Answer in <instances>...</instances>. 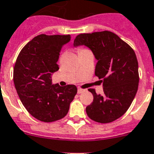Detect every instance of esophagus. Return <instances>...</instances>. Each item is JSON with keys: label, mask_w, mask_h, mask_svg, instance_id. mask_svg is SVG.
Masks as SVG:
<instances>
[{"label": "esophagus", "mask_w": 154, "mask_h": 154, "mask_svg": "<svg viewBox=\"0 0 154 154\" xmlns=\"http://www.w3.org/2000/svg\"><path fill=\"white\" fill-rule=\"evenodd\" d=\"M84 91H85V90H84V89H83V88H78V93H79V94L82 93V92H83Z\"/></svg>", "instance_id": "1"}]
</instances>
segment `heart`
I'll return each mask as SVG.
<instances>
[{"label": "heart", "mask_w": 154, "mask_h": 154, "mask_svg": "<svg viewBox=\"0 0 154 154\" xmlns=\"http://www.w3.org/2000/svg\"><path fill=\"white\" fill-rule=\"evenodd\" d=\"M83 50H85V49H79V50H78V52H80V51H83Z\"/></svg>", "instance_id": "heart-1"}]
</instances>
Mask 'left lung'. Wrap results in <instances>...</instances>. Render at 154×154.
Returning a JSON list of instances; mask_svg holds the SVG:
<instances>
[{
    "label": "left lung",
    "mask_w": 154,
    "mask_h": 154,
    "mask_svg": "<svg viewBox=\"0 0 154 154\" xmlns=\"http://www.w3.org/2000/svg\"><path fill=\"white\" fill-rule=\"evenodd\" d=\"M84 45L98 60L95 75L103 83V94L93 95V102L86 108L91 120L111 123L122 116L130 107L138 89V62L133 49L111 31L80 34L74 46Z\"/></svg>",
    "instance_id": "1"
}]
</instances>
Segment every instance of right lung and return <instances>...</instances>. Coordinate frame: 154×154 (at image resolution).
Segmentation results:
<instances>
[{
	"instance_id": "right-lung-1",
	"label": "right lung",
	"mask_w": 154,
	"mask_h": 154,
	"mask_svg": "<svg viewBox=\"0 0 154 154\" xmlns=\"http://www.w3.org/2000/svg\"><path fill=\"white\" fill-rule=\"evenodd\" d=\"M70 35L40 34L24 46L17 58L14 82L21 103L28 112L42 122H54L67 114L77 93L76 86L51 85V73Z\"/></svg>"
}]
</instances>
